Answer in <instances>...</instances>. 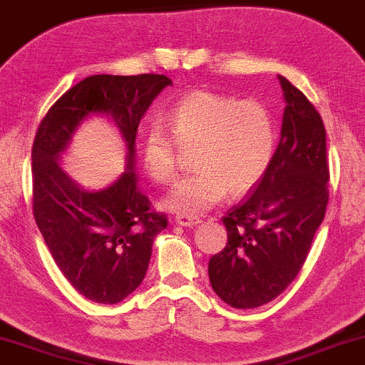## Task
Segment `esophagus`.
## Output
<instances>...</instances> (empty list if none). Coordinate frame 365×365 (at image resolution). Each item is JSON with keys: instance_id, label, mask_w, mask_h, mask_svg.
<instances>
[{"instance_id": "34e87169", "label": "esophagus", "mask_w": 365, "mask_h": 365, "mask_svg": "<svg viewBox=\"0 0 365 365\" xmlns=\"http://www.w3.org/2000/svg\"><path fill=\"white\" fill-rule=\"evenodd\" d=\"M175 222H177L178 226H183V227H194L200 222L199 217H194V216H183V214H178L177 217H175Z\"/></svg>"}]
</instances>
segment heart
Instances as JSON below:
<instances>
[{"mask_svg":"<svg viewBox=\"0 0 365 365\" xmlns=\"http://www.w3.org/2000/svg\"><path fill=\"white\" fill-rule=\"evenodd\" d=\"M171 135L151 125L143 140V165L155 182L168 183L177 173V143L195 149V173L178 180L163 205L171 212L199 216L230 190L243 195L269 171L277 144L274 113L258 100L197 90L183 95L168 112Z\"/></svg>","mask_w":365,"mask_h":365,"instance_id":"obj_1","label":"heart"}]
</instances>
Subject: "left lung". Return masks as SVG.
Returning <instances> with one entry per match:
<instances>
[{
    "label": "left lung",
    "instance_id": "1",
    "mask_svg": "<svg viewBox=\"0 0 365 365\" xmlns=\"http://www.w3.org/2000/svg\"><path fill=\"white\" fill-rule=\"evenodd\" d=\"M279 81L285 108L274 160L252 194L222 217L226 248L209 260L214 292L238 309L267 304L296 279L328 204L322 115L291 81Z\"/></svg>",
    "mask_w": 365,
    "mask_h": 365
}]
</instances>
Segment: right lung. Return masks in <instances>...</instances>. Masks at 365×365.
Segmentation results:
<instances>
[{
  "instance_id": "1",
  "label": "right lung",
  "mask_w": 365,
  "mask_h": 365,
  "mask_svg": "<svg viewBox=\"0 0 365 365\" xmlns=\"http://www.w3.org/2000/svg\"><path fill=\"white\" fill-rule=\"evenodd\" d=\"M171 85L165 74H95L69 88L41 120L32 146L34 217L68 282L86 299L115 304L143 282L153 240L168 226L151 207L134 173L140 118ZM113 117L128 143L121 178L103 191H83L56 160L86 116Z\"/></svg>"
}]
</instances>
